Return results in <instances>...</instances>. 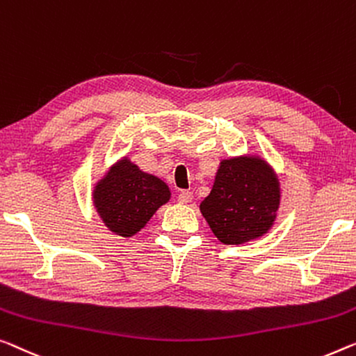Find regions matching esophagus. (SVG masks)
I'll use <instances>...</instances> for the list:
<instances>
[{"label":"esophagus","mask_w":356,"mask_h":356,"mask_svg":"<svg viewBox=\"0 0 356 356\" xmlns=\"http://www.w3.org/2000/svg\"><path fill=\"white\" fill-rule=\"evenodd\" d=\"M179 203L182 204H187V203H192L193 201V193L190 192V190H182V192L179 193Z\"/></svg>","instance_id":"obj_1"}]
</instances>
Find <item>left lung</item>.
<instances>
[{"mask_svg": "<svg viewBox=\"0 0 356 356\" xmlns=\"http://www.w3.org/2000/svg\"><path fill=\"white\" fill-rule=\"evenodd\" d=\"M280 203L278 174L259 153H245L220 160L200 211L220 243L245 245L272 230Z\"/></svg>", "mask_w": 356, "mask_h": 356, "instance_id": "1", "label": "left lung"}]
</instances>
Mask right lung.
Instances as JSON below:
<instances>
[{
  "mask_svg": "<svg viewBox=\"0 0 356 356\" xmlns=\"http://www.w3.org/2000/svg\"><path fill=\"white\" fill-rule=\"evenodd\" d=\"M169 200L168 184L142 171L127 155L111 164L92 190V203L100 220L113 235L123 238L139 233Z\"/></svg>",
  "mask_w": 356,
  "mask_h": 356,
  "instance_id": "add662e5",
  "label": "right lung"
}]
</instances>
